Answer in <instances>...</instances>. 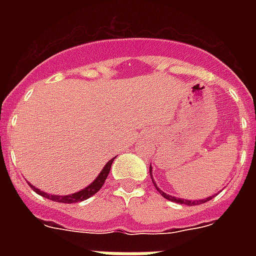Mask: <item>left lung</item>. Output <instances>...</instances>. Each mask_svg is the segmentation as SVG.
I'll use <instances>...</instances> for the list:
<instances>
[{
	"mask_svg": "<svg viewBox=\"0 0 256 256\" xmlns=\"http://www.w3.org/2000/svg\"><path fill=\"white\" fill-rule=\"evenodd\" d=\"M150 176H152V164H150ZM152 182H154V180H152ZM154 184H156V183H154ZM156 190L160 191L164 198L168 199V200H171V202L180 203V204H187V206H195V204H202V203L208 202L210 199H212V196H210V198L202 199V200H187V199H179V198H175V196H171V195L166 194V192H164V191H160V188H158V187H156Z\"/></svg>",
	"mask_w": 256,
	"mask_h": 256,
	"instance_id": "1",
	"label": "left lung"
}]
</instances>
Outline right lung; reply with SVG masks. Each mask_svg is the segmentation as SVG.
<instances>
[{
	"label": "right lung",
	"instance_id": "right-lung-1",
	"mask_svg": "<svg viewBox=\"0 0 256 256\" xmlns=\"http://www.w3.org/2000/svg\"><path fill=\"white\" fill-rule=\"evenodd\" d=\"M116 160V158H112V160H110L106 164V166L104 168V170L100 171V175L96 176V179L94 180V182L90 184V186H88L86 188H84V190L78 191V192H74V194H70V195H65V196H60V195H50V194H46V192H42V191H40L38 188H36L34 186H32V188H33L37 194H40L41 196H44V198H48L50 199V200H54V202H60V203H77V202H82V200H85V199L90 198V196H92V195L96 194V192H98V191L100 190V187L104 186V180H106V178H108V172H110V168H112V160Z\"/></svg>",
	"mask_w": 256,
	"mask_h": 256
}]
</instances>
